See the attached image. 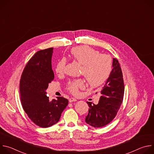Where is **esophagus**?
<instances>
[{
    "label": "esophagus",
    "mask_w": 154,
    "mask_h": 154,
    "mask_svg": "<svg viewBox=\"0 0 154 154\" xmlns=\"http://www.w3.org/2000/svg\"><path fill=\"white\" fill-rule=\"evenodd\" d=\"M69 102H76V101H77V99H75V98L71 97V98H70V99H69Z\"/></svg>",
    "instance_id": "esophagus-1"
}]
</instances>
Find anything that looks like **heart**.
<instances>
[{"label": "heart", "instance_id": "1", "mask_svg": "<svg viewBox=\"0 0 154 154\" xmlns=\"http://www.w3.org/2000/svg\"><path fill=\"white\" fill-rule=\"evenodd\" d=\"M73 60L82 66L81 74L84 75L88 83L91 86H97L103 83L111 72L112 61L111 58L87 46L75 47L71 51ZM66 61L61 59L57 63L55 71L58 75H62L65 69ZM82 79L70 81L67 86L68 90L76 94L80 90L85 88Z\"/></svg>", "mask_w": 154, "mask_h": 154}]
</instances>
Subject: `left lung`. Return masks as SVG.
<instances>
[{
    "mask_svg": "<svg viewBox=\"0 0 154 154\" xmlns=\"http://www.w3.org/2000/svg\"><path fill=\"white\" fill-rule=\"evenodd\" d=\"M112 67V71L101 88L99 103L92 105L86 102L90 108L85 122L94 127H102L110 122L116 116L123 100L122 73L119 61L115 58H113Z\"/></svg>",
    "mask_w": 154,
    "mask_h": 154,
    "instance_id": "left-lung-1",
    "label": "left lung"
}]
</instances>
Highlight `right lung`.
I'll use <instances>...</instances> for the list:
<instances>
[{
	"mask_svg": "<svg viewBox=\"0 0 154 154\" xmlns=\"http://www.w3.org/2000/svg\"><path fill=\"white\" fill-rule=\"evenodd\" d=\"M54 48L38 51L29 61L20 80L22 106L37 125L46 128L58 122L68 100L57 97L50 101L46 95L49 83L54 79L52 69Z\"/></svg>",
	"mask_w": 154,
	"mask_h": 154,
	"instance_id": "1",
	"label": "right lung"
}]
</instances>
